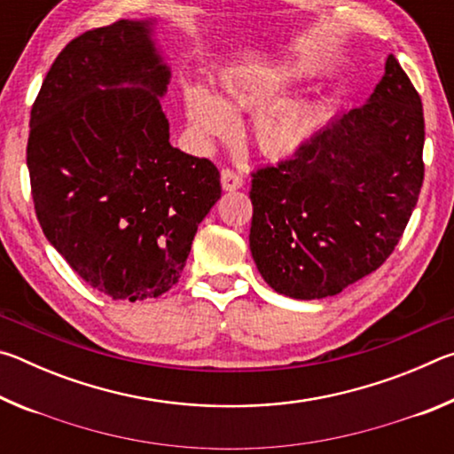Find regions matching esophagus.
<instances>
[{
    "label": "esophagus",
    "mask_w": 454,
    "mask_h": 454,
    "mask_svg": "<svg viewBox=\"0 0 454 454\" xmlns=\"http://www.w3.org/2000/svg\"><path fill=\"white\" fill-rule=\"evenodd\" d=\"M242 184H244V178H242L240 174H236L234 170H230V168H226V170H222V188H224L226 192L242 188Z\"/></svg>",
    "instance_id": "obj_1"
}]
</instances>
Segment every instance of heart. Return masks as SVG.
<instances>
[{"label": "heart", "instance_id": "obj_1", "mask_svg": "<svg viewBox=\"0 0 454 454\" xmlns=\"http://www.w3.org/2000/svg\"><path fill=\"white\" fill-rule=\"evenodd\" d=\"M298 80L296 70L232 72L222 82L224 98L202 90L186 91V116L204 140H230L236 134L234 114L263 112L254 121V140L266 156L284 158L301 152L317 132L318 114L306 102L277 104Z\"/></svg>", "mask_w": 454, "mask_h": 454}]
</instances>
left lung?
Here are the masks:
<instances>
[{
    "label": "left lung",
    "instance_id": "left-lung-1",
    "mask_svg": "<svg viewBox=\"0 0 454 454\" xmlns=\"http://www.w3.org/2000/svg\"><path fill=\"white\" fill-rule=\"evenodd\" d=\"M419 91L390 53L368 102L252 172L250 250L276 292L314 301L382 266L425 180Z\"/></svg>",
    "mask_w": 454,
    "mask_h": 454
}]
</instances>
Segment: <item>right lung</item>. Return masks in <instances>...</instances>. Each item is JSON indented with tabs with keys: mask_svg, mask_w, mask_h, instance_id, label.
<instances>
[{
	"mask_svg": "<svg viewBox=\"0 0 454 454\" xmlns=\"http://www.w3.org/2000/svg\"><path fill=\"white\" fill-rule=\"evenodd\" d=\"M150 32V21L120 20L67 43L32 106L27 137L45 238L91 288L129 302L178 282L222 194L210 160L170 144L160 106L170 70Z\"/></svg>",
	"mask_w": 454,
	"mask_h": 454,
	"instance_id": "right-lung-1",
	"label": "right lung"
}]
</instances>
